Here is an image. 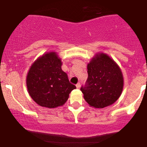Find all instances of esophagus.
<instances>
[{
  "label": "esophagus",
  "instance_id": "34e87169",
  "mask_svg": "<svg viewBox=\"0 0 147 147\" xmlns=\"http://www.w3.org/2000/svg\"><path fill=\"white\" fill-rule=\"evenodd\" d=\"M76 86H77V88H78V89H80V86H81V84H80V82H78V84H76Z\"/></svg>",
  "mask_w": 147,
  "mask_h": 147
}]
</instances>
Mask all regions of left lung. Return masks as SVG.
Masks as SVG:
<instances>
[{
	"instance_id": "8db88e82",
	"label": "left lung",
	"mask_w": 147,
	"mask_h": 147,
	"mask_svg": "<svg viewBox=\"0 0 147 147\" xmlns=\"http://www.w3.org/2000/svg\"><path fill=\"white\" fill-rule=\"evenodd\" d=\"M88 78L81 87L84 98L96 109L112 105L121 95L124 79L121 69L109 55L96 53L87 64Z\"/></svg>"
}]
</instances>
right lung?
Masks as SVG:
<instances>
[{
  "mask_svg": "<svg viewBox=\"0 0 147 147\" xmlns=\"http://www.w3.org/2000/svg\"><path fill=\"white\" fill-rule=\"evenodd\" d=\"M61 59L56 52L44 53L32 63L26 84L32 99L42 107L54 109L63 106L76 88L62 70Z\"/></svg>",
  "mask_w": 147,
  "mask_h": 147,
  "instance_id": "obj_1",
  "label": "right lung"
}]
</instances>
